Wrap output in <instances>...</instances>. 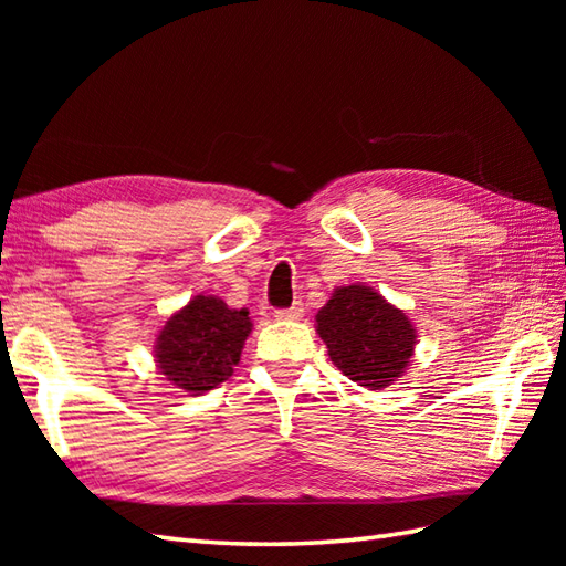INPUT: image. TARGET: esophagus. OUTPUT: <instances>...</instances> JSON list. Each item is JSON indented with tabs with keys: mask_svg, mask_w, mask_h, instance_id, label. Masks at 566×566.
I'll return each instance as SVG.
<instances>
[{
	"mask_svg": "<svg viewBox=\"0 0 566 566\" xmlns=\"http://www.w3.org/2000/svg\"><path fill=\"white\" fill-rule=\"evenodd\" d=\"M274 318L276 321H298L304 318V304H292L290 308H276L274 311Z\"/></svg>",
	"mask_w": 566,
	"mask_h": 566,
	"instance_id": "34e87169",
	"label": "esophagus"
}]
</instances>
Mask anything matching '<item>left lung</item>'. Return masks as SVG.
Instances as JSON below:
<instances>
[{
	"mask_svg": "<svg viewBox=\"0 0 566 566\" xmlns=\"http://www.w3.org/2000/svg\"><path fill=\"white\" fill-rule=\"evenodd\" d=\"M316 331L333 365L371 391L399 379L416 350L413 323L365 284L338 286L316 314Z\"/></svg>",
	"mask_w": 566,
	"mask_h": 566,
	"instance_id": "left-lung-1",
	"label": "left lung"
}]
</instances>
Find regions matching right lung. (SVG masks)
<instances>
[{
  "instance_id": "right-lung-1",
  "label": "right lung",
  "mask_w": 566,
  "mask_h": 566,
  "mask_svg": "<svg viewBox=\"0 0 566 566\" xmlns=\"http://www.w3.org/2000/svg\"><path fill=\"white\" fill-rule=\"evenodd\" d=\"M252 331L248 308H231L219 296H195L165 321L155 338L160 375L191 396L207 394L233 375Z\"/></svg>"
}]
</instances>
